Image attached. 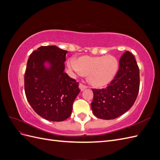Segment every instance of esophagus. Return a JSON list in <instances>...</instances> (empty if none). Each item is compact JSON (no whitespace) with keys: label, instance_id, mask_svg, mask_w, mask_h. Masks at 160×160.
<instances>
[{"label":"esophagus","instance_id":"34e87169","mask_svg":"<svg viewBox=\"0 0 160 160\" xmlns=\"http://www.w3.org/2000/svg\"><path fill=\"white\" fill-rule=\"evenodd\" d=\"M79 88H80V89H81V91H83V90H85V89L88 88V86L85 85L83 84V83H80V84H79Z\"/></svg>","mask_w":160,"mask_h":160}]
</instances>
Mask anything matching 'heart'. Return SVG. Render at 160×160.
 <instances>
[{
	"label": "heart",
	"mask_w": 160,
	"mask_h": 160,
	"mask_svg": "<svg viewBox=\"0 0 160 160\" xmlns=\"http://www.w3.org/2000/svg\"><path fill=\"white\" fill-rule=\"evenodd\" d=\"M69 66L78 74L88 75L89 83L101 88L111 83L117 74L119 62L111 55L105 56H82L75 61H69Z\"/></svg>",
	"instance_id": "obj_1"
}]
</instances>
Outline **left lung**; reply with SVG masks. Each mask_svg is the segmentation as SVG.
<instances>
[{"label":"left lung","instance_id":"1","mask_svg":"<svg viewBox=\"0 0 160 160\" xmlns=\"http://www.w3.org/2000/svg\"><path fill=\"white\" fill-rule=\"evenodd\" d=\"M139 89L138 65L132 53L125 51L119 59L117 74L107 88L92 89V111L99 119L109 120L117 118L132 107Z\"/></svg>","mask_w":160,"mask_h":160}]
</instances>
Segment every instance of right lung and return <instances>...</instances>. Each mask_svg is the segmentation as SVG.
<instances>
[{
	"label": "right lung",
	"mask_w": 160,
	"mask_h": 160,
	"mask_svg": "<svg viewBox=\"0 0 160 160\" xmlns=\"http://www.w3.org/2000/svg\"><path fill=\"white\" fill-rule=\"evenodd\" d=\"M67 51L42 46L28 58L25 74L27 101L41 117L62 122L70 117L72 103L79 93V83L64 72ZM45 62L50 64L46 68Z\"/></svg>",
	"instance_id": "obj_1"
}]
</instances>
